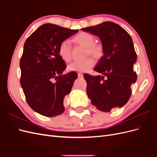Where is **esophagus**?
I'll return each mask as SVG.
<instances>
[{"label": "esophagus", "instance_id": "34e87169", "mask_svg": "<svg viewBox=\"0 0 157 157\" xmlns=\"http://www.w3.org/2000/svg\"><path fill=\"white\" fill-rule=\"evenodd\" d=\"M78 77L79 78H82V77H83V74L80 73H78Z\"/></svg>", "mask_w": 157, "mask_h": 157}]
</instances>
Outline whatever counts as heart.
Returning <instances> with one entry per match:
<instances>
[{"label":"heart","instance_id":"1","mask_svg":"<svg viewBox=\"0 0 157 157\" xmlns=\"http://www.w3.org/2000/svg\"><path fill=\"white\" fill-rule=\"evenodd\" d=\"M75 40L88 48V54H91L94 57L100 56L103 52V47L100 44L94 43V37L90 33L82 32L75 36ZM58 52L63 61L69 62L72 58V46L69 39H65L61 42L59 46ZM95 61L90 58L84 61H75L68 66V70L75 72H86L94 67Z\"/></svg>","mask_w":157,"mask_h":157}]
</instances>
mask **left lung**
<instances>
[{"instance_id": "obj_1", "label": "left lung", "mask_w": 157, "mask_h": 157, "mask_svg": "<svg viewBox=\"0 0 157 157\" xmlns=\"http://www.w3.org/2000/svg\"><path fill=\"white\" fill-rule=\"evenodd\" d=\"M81 30L98 36L103 46V56L94 69L103 76L84 75L91 103L103 112L124 106L131 96V85L137 80L133 70L137 55L130 35L111 21Z\"/></svg>"}]
</instances>
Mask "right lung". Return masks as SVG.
<instances>
[{"instance_id": "obj_1", "label": "right lung", "mask_w": 157, "mask_h": 157, "mask_svg": "<svg viewBox=\"0 0 157 157\" xmlns=\"http://www.w3.org/2000/svg\"><path fill=\"white\" fill-rule=\"evenodd\" d=\"M59 25L46 23L27 38L20 59V84L29 107L40 115L52 117L65 111L63 99L78 75H63L66 69L58 48L61 41L77 33Z\"/></svg>"}]
</instances>
